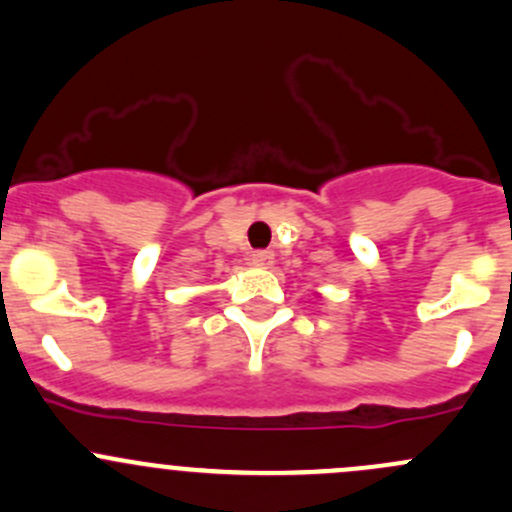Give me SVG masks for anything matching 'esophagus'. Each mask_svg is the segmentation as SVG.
<instances>
[{
  "instance_id": "1",
  "label": "esophagus",
  "mask_w": 512,
  "mask_h": 512,
  "mask_svg": "<svg viewBox=\"0 0 512 512\" xmlns=\"http://www.w3.org/2000/svg\"><path fill=\"white\" fill-rule=\"evenodd\" d=\"M273 258H276L273 251H254V254H251V263H254V266H258V268H271Z\"/></svg>"
}]
</instances>
